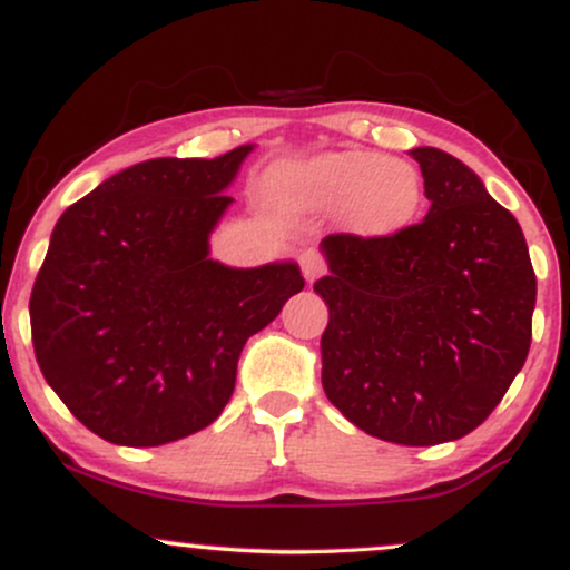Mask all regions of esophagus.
I'll return each instance as SVG.
<instances>
[{
    "label": "esophagus",
    "instance_id": "34e87169",
    "mask_svg": "<svg viewBox=\"0 0 570 570\" xmlns=\"http://www.w3.org/2000/svg\"><path fill=\"white\" fill-rule=\"evenodd\" d=\"M299 265H303V276L307 284H313V281L322 278L326 273V263L318 252H305L303 257H299Z\"/></svg>",
    "mask_w": 570,
    "mask_h": 570
}]
</instances>
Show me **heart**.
Segmentation results:
<instances>
[{
    "label": "heart",
    "instance_id": "heart-1",
    "mask_svg": "<svg viewBox=\"0 0 570 570\" xmlns=\"http://www.w3.org/2000/svg\"><path fill=\"white\" fill-rule=\"evenodd\" d=\"M286 198L316 208H343L345 225L362 238H394L423 208V176L410 160L370 149H345L292 163L276 174Z\"/></svg>",
    "mask_w": 570,
    "mask_h": 570
}]
</instances>
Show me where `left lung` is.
<instances>
[{"instance_id":"left-lung-1","label":"left lung","mask_w":570,"mask_h":570,"mask_svg":"<svg viewBox=\"0 0 570 570\" xmlns=\"http://www.w3.org/2000/svg\"><path fill=\"white\" fill-rule=\"evenodd\" d=\"M431 200L394 238L326 235L322 383L377 440L429 448L474 431L531 348L535 273L525 235L472 168L415 147Z\"/></svg>"}]
</instances>
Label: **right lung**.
I'll return each instance as SVG.
<instances>
[{
	"label": "right lung",
	"instance_id": "right-lung-1",
	"mask_svg": "<svg viewBox=\"0 0 570 570\" xmlns=\"http://www.w3.org/2000/svg\"><path fill=\"white\" fill-rule=\"evenodd\" d=\"M252 149L136 163L56 222L31 340L45 381L101 440L158 448L217 421L246 340L303 292L297 263L208 257Z\"/></svg>",
	"mask_w": 570,
	"mask_h": 570
}]
</instances>
